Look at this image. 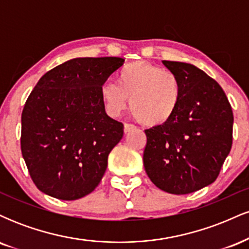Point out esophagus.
Masks as SVG:
<instances>
[{"mask_svg":"<svg viewBox=\"0 0 249 249\" xmlns=\"http://www.w3.org/2000/svg\"><path fill=\"white\" fill-rule=\"evenodd\" d=\"M136 130V126H134L133 124H128V123H125L124 124V132L127 133V132H131V131Z\"/></svg>","mask_w":249,"mask_h":249,"instance_id":"34e87169","label":"esophagus"}]
</instances>
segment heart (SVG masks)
I'll use <instances>...</instances> for the list:
<instances>
[{
  "instance_id": "1",
  "label": "heart",
  "mask_w": 249,
  "mask_h": 249,
  "mask_svg": "<svg viewBox=\"0 0 249 249\" xmlns=\"http://www.w3.org/2000/svg\"><path fill=\"white\" fill-rule=\"evenodd\" d=\"M101 97L110 116L121 115L130 99L131 110L142 124L160 126L176 115L181 84L171 71L147 62H133L117 72L116 83L102 84Z\"/></svg>"
}]
</instances>
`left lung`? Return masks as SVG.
<instances>
[{
  "label": "left lung",
  "instance_id": "1",
  "mask_svg": "<svg viewBox=\"0 0 249 249\" xmlns=\"http://www.w3.org/2000/svg\"><path fill=\"white\" fill-rule=\"evenodd\" d=\"M181 84L176 115L145 130L144 167L157 187L188 194L218 178L233 142V111L218 82L192 64L162 61Z\"/></svg>",
  "mask_w": 249,
  "mask_h": 249
}]
</instances>
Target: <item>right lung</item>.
<instances>
[{"label":"right lung","instance_id":"right-lung-1","mask_svg":"<svg viewBox=\"0 0 249 249\" xmlns=\"http://www.w3.org/2000/svg\"><path fill=\"white\" fill-rule=\"evenodd\" d=\"M119 57L73 58L43 75L22 111L21 150L34 184L76 200L98 186L124 125L105 112L101 87Z\"/></svg>","mask_w":249,"mask_h":249}]
</instances>
